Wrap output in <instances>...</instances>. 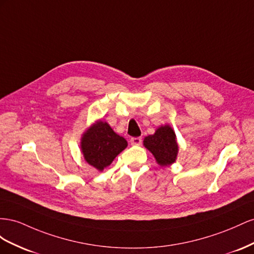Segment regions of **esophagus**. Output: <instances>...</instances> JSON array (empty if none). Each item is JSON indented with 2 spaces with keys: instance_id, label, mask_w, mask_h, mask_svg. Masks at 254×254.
Here are the masks:
<instances>
[{
  "instance_id": "esophagus-1",
  "label": "esophagus",
  "mask_w": 254,
  "mask_h": 254,
  "mask_svg": "<svg viewBox=\"0 0 254 254\" xmlns=\"http://www.w3.org/2000/svg\"><path fill=\"white\" fill-rule=\"evenodd\" d=\"M129 142H131V144H133V146H139L141 143V138L140 137H133V138H131V140H129Z\"/></svg>"
}]
</instances>
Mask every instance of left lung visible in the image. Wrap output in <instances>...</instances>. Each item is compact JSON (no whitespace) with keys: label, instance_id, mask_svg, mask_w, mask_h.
Wrapping results in <instances>:
<instances>
[{"label":"left lung","instance_id":"8db88e82","mask_svg":"<svg viewBox=\"0 0 254 254\" xmlns=\"http://www.w3.org/2000/svg\"><path fill=\"white\" fill-rule=\"evenodd\" d=\"M143 146L153 154L156 163L162 167H167L177 161L179 144L177 135L169 125L158 127L154 134L144 137Z\"/></svg>","mask_w":254,"mask_h":254}]
</instances>
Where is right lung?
Returning <instances> with one entry per match:
<instances>
[{"mask_svg":"<svg viewBox=\"0 0 254 254\" xmlns=\"http://www.w3.org/2000/svg\"><path fill=\"white\" fill-rule=\"evenodd\" d=\"M127 147V141L102 120L92 123L81 138V152L85 161L98 171H103Z\"/></svg>","mask_w":254,"mask_h":254,"instance_id":"right-lung-1","label":"right lung"}]
</instances>
